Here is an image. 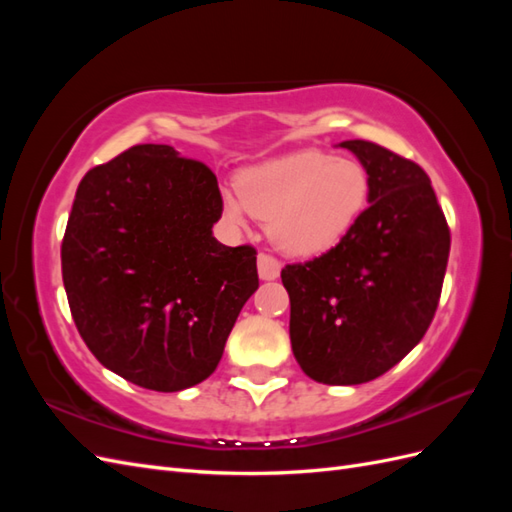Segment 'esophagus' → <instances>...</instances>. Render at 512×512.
Instances as JSON below:
<instances>
[{"mask_svg": "<svg viewBox=\"0 0 512 512\" xmlns=\"http://www.w3.org/2000/svg\"><path fill=\"white\" fill-rule=\"evenodd\" d=\"M280 269H282V265H280V260L277 258H273L271 254H258V275H260V280H277V277H280Z\"/></svg>", "mask_w": 512, "mask_h": 512, "instance_id": "obj_1", "label": "esophagus"}]
</instances>
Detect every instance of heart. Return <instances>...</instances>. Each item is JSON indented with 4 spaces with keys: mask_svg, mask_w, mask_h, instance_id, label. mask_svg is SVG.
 Returning a JSON list of instances; mask_svg holds the SVG:
<instances>
[{
    "mask_svg": "<svg viewBox=\"0 0 512 512\" xmlns=\"http://www.w3.org/2000/svg\"><path fill=\"white\" fill-rule=\"evenodd\" d=\"M237 192H224V211L243 224L269 222V237L290 256L329 252L359 222L369 203V175L361 162L305 149L245 170Z\"/></svg>",
    "mask_w": 512,
    "mask_h": 512,
    "instance_id": "b5f03b06",
    "label": "heart"
}]
</instances>
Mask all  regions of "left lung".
Returning a JSON list of instances; mask_svg holds the SVG:
<instances>
[{"instance_id":"1","label":"left lung","mask_w":512,"mask_h":512,"mask_svg":"<svg viewBox=\"0 0 512 512\" xmlns=\"http://www.w3.org/2000/svg\"><path fill=\"white\" fill-rule=\"evenodd\" d=\"M369 175V207L327 254L286 265L290 344L322 384L386 374L423 339L438 309L451 252L425 170L369 141H344Z\"/></svg>"}]
</instances>
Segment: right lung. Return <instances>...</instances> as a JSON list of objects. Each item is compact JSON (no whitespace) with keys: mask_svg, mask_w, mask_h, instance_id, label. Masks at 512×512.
<instances>
[{"mask_svg":"<svg viewBox=\"0 0 512 512\" xmlns=\"http://www.w3.org/2000/svg\"><path fill=\"white\" fill-rule=\"evenodd\" d=\"M213 170L168 145H136L81 179L61 241V275L91 354L149 391L207 380L245 301L256 250L213 237Z\"/></svg>","mask_w":512,"mask_h":512,"instance_id":"obj_1","label":"right lung"}]
</instances>
